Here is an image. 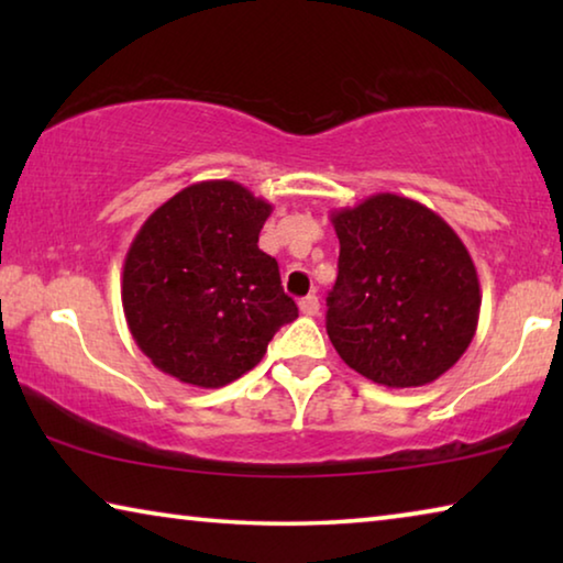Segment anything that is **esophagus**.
Instances as JSON below:
<instances>
[{"mask_svg":"<svg viewBox=\"0 0 563 563\" xmlns=\"http://www.w3.org/2000/svg\"><path fill=\"white\" fill-rule=\"evenodd\" d=\"M300 312H302V316H308V318H316L320 312L318 295H305V298L300 300Z\"/></svg>","mask_w":563,"mask_h":563,"instance_id":"esophagus-1","label":"esophagus"}]
</instances>
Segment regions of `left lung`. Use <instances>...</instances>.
Segmentation results:
<instances>
[{"mask_svg":"<svg viewBox=\"0 0 563 563\" xmlns=\"http://www.w3.org/2000/svg\"><path fill=\"white\" fill-rule=\"evenodd\" d=\"M340 241L328 335L345 365L385 387H422L476 332L479 278L470 251L432 208L375 194L330 213Z\"/></svg>","mask_w":563,"mask_h":563,"instance_id":"left-lung-1","label":"left lung"}]
</instances>
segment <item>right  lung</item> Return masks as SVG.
Masks as SVG:
<instances>
[{"label":"right lung","instance_id":"obj_1","mask_svg":"<svg viewBox=\"0 0 563 563\" xmlns=\"http://www.w3.org/2000/svg\"><path fill=\"white\" fill-rule=\"evenodd\" d=\"M273 206L201 180L151 213L123 261L121 302L141 352L178 383L216 389L263 360L298 305L258 247Z\"/></svg>","mask_w":563,"mask_h":563}]
</instances>
